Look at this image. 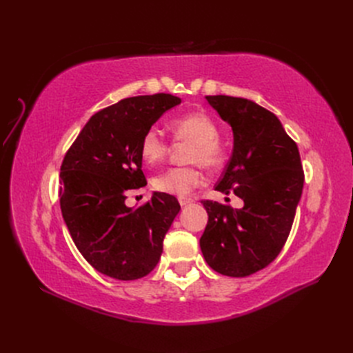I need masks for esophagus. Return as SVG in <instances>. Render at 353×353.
<instances>
[{"mask_svg":"<svg viewBox=\"0 0 353 353\" xmlns=\"http://www.w3.org/2000/svg\"><path fill=\"white\" fill-rule=\"evenodd\" d=\"M191 201H193L191 199H187V197H179V205H181V206H187V205H190Z\"/></svg>","mask_w":353,"mask_h":353,"instance_id":"obj_1","label":"esophagus"}]
</instances>
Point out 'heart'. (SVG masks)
<instances>
[{
	"label": "heart",
	"instance_id": "heart-1",
	"mask_svg": "<svg viewBox=\"0 0 353 353\" xmlns=\"http://www.w3.org/2000/svg\"><path fill=\"white\" fill-rule=\"evenodd\" d=\"M178 140L193 143L187 162L200 163L203 168H216L222 160L219 147V128L206 113H188L175 117L169 123ZM168 152V143L156 128H150L140 143V154L147 165H156ZM203 183V175L196 166L169 168L153 178V187L172 196H187Z\"/></svg>",
	"mask_w": 353,
	"mask_h": 353
}]
</instances>
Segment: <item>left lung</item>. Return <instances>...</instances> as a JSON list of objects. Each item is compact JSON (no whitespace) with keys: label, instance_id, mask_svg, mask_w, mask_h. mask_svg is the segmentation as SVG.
Returning a JSON list of instances; mask_svg holds the SVG:
<instances>
[{"label":"left lung","instance_id":"obj_1","mask_svg":"<svg viewBox=\"0 0 353 353\" xmlns=\"http://www.w3.org/2000/svg\"><path fill=\"white\" fill-rule=\"evenodd\" d=\"M208 103L232 130V154L216 191L234 193L241 209L201 201L208 225L200 249L212 270L248 276L268 266L290 234L303 190L296 143L274 113L252 100L208 95Z\"/></svg>","mask_w":353,"mask_h":353}]
</instances>
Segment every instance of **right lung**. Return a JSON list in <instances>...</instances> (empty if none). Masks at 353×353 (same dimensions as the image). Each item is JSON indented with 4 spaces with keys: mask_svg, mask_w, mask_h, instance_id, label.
Listing matches in <instances>:
<instances>
[{
    "mask_svg": "<svg viewBox=\"0 0 353 353\" xmlns=\"http://www.w3.org/2000/svg\"><path fill=\"white\" fill-rule=\"evenodd\" d=\"M179 103L170 94L121 100L90 117L63 160V219L83 258L110 279L131 281L150 274L181 210L174 196L159 191L144 206L125 205L128 190L147 184L143 135Z\"/></svg>",
    "mask_w": 353,
    "mask_h": 353,
    "instance_id": "obj_1",
    "label": "right lung"
}]
</instances>
